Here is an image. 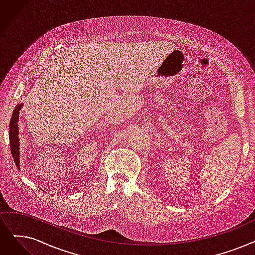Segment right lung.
Wrapping results in <instances>:
<instances>
[{
    "label": "right lung",
    "mask_w": 255,
    "mask_h": 255,
    "mask_svg": "<svg viewBox=\"0 0 255 255\" xmlns=\"http://www.w3.org/2000/svg\"><path fill=\"white\" fill-rule=\"evenodd\" d=\"M23 107V103L16 106L14 109L12 118H11V122L9 125V141H10V150L11 153H12V157L14 158V162L16 164V167L19 169V149H18V115H19V110Z\"/></svg>",
    "instance_id": "add662e5"
}]
</instances>
